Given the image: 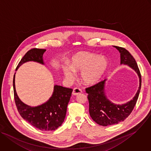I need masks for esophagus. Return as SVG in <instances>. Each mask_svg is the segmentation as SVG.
<instances>
[{
	"instance_id": "1",
	"label": "esophagus",
	"mask_w": 151,
	"mask_h": 151,
	"mask_svg": "<svg viewBox=\"0 0 151 151\" xmlns=\"http://www.w3.org/2000/svg\"><path fill=\"white\" fill-rule=\"evenodd\" d=\"M81 93H82V90L80 88L76 87L73 89V95H79Z\"/></svg>"
}]
</instances>
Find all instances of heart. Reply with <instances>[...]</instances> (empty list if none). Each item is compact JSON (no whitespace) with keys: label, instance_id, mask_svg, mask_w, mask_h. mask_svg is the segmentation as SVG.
Segmentation results:
<instances>
[{"label":"heart","instance_id":"heart-1","mask_svg":"<svg viewBox=\"0 0 151 151\" xmlns=\"http://www.w3.org/2000/svg\"><path fill=\"white\" fill-rule=\"evenodd\" d=\"M108 67L107 59L89 52H79L71 59L70 66H65L63 72L67 78H74V72H81V79L87 84L98 82Z\"/></svg>","mask_w":151,"mask_h":151}]
</instances>
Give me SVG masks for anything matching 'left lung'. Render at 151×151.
Returning a JSON list of instances; mask_svg holds the SVG:
<instances>
[{"label":"left lung","mask_w":151,"mask_h":151,"mask_svg":"<svg viewBox=\"0 0 151 151\" xmlns=\"http://www.w3.org/2000/svg\"><path fill=\"white\" fill-rule=\"evenodd\" d=\"M114 46L121 53V64H127L135 70L139 77L140 83L137 92L133 99L123 105L114 104L106 99L104 92L106 80L86 88V92L88 93L90 115L95 122L102 126L118 124L127 118L136 105L141 88L142 77L136 60L125 48Z\"/></svg>","instance_id":"1"}]
</instances>
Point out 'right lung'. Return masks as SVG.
<instances>
[{"instance_id": "right-lung-1", "label": "right lung", "mask_w": 151, "mask_h": 151, "mask_svg": "<svg viewBox=\"0 0 151 151\" xmlns=\"http://www.w3.org/2000/svg\"><path fill=\"white\" fill-rule=\"evenodd\" d=\"M46 49L33 48L29 50L18 64L16 70L23 63L36 61L43 64V54ZM14 95L18 112L25 121L42 131L57 129L64 121L68 104L73 89L55 85L52 96L46 103L36 107L24 104L17 96L15 87V74L13 79Z\"/></svg>"}]
</instances>
